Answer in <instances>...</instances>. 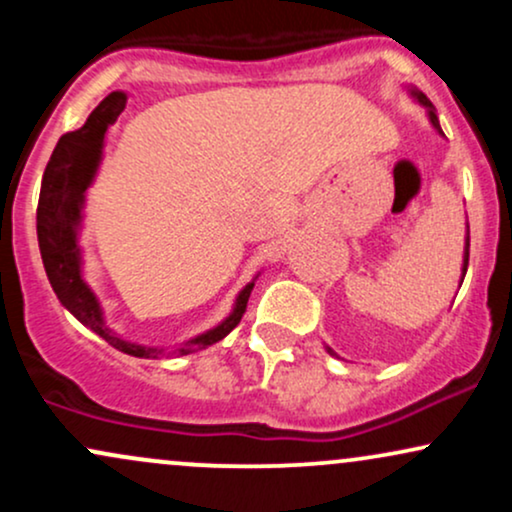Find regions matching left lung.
Returning a JSON list of instances; mask_svg holds the SVG:
<instances>
[{"instance_id":"1","label":"left lung","mask_w":512,"mask_h":512,"mask_svg":"<svg viewBox=\"0 0 512 512\" xmlns=\"http://www.w3.org/2000/svg\"><path fill=\"white\" fill-rule=\"evenodd\" d=\"M416 98H419V103H424L426 108H428V117H431V122H433V127L438 129V132H443V129H440V125H438V117H436V110H433V105H431V101H428V98L424 96V93H419L416 91L414 93ZM467 264H469V238H467V250H464V272H467ZM327 351H330V354L334 356V351L330 349V346H327Z\"/></svg>"}]
</instances>
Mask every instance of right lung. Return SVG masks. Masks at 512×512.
<instances>
[{"label":"right lung","mask_w":512,"mask_h":512,"mask_svg":"<svg viewBox=\"0 0 512 512\" xmlns=\"http://www.w3.org/2000/svg\"><path fill=\"white\" fill-rule=\"evenodd\" d=\"M125 101V93H110L88 115L84 127L60 137L48 161V168H45L43 185H40L38 211H35V221L38 223L35 226H38V245L45 272H48L52 291L57 293L64 308L76 320L84 322L88 330H93L110 346H115V349L137 358H158L161 349L127 344L125 339H120L103 325V315L101 308H98L96 296L81 279L79 248H76V223H79L84 192L91 185L93 173H96L98 161H101V149L108 125H113L117 115L122 113ZM252 286L255 284H248L240 291L236 310H233L226 322H221L219 327H214L207 334H199L197 339H190L185 346H178V354H195V351H202L211 344L221 342L238 325L240 317L245 315Z\"/></svg>","instance_id":"obj_1"}]
</instances>
